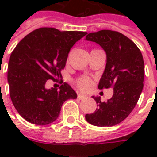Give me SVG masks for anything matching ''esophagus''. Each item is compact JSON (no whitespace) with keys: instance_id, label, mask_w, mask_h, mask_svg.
<instances>
[{"instance_id":"esophagus-1","label":"esophagus","mask_w":157,"mask_h":157,"mask_svg":"<svg viewBox=\"0 0 157 157\" xmlns=\"http://www.w3.org/2000/svg\"><path fill=\"white\" fill-rule=\"evenodd\" d=\"M77 98L80 99V100H82V99L86 98V96L82 95V94H78V95H77Z\"/></svg>"}]
</instances>
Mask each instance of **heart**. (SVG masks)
I'll use <instances>...</instances> for the list:
<instances>
[{
  "mask_svg": "<svg viewBox=\"0 0 157 157\" xmlns=\"http://www.w3.org/2000/svg\"><path fill=\"white\" fill-rule=\"evenodd\" d=\"M75 84L82 91H86L90 89L92 85V80L88 76H82L75 81Z\"/></svg>",
  "mask_w": 157,
  "mask_h": 157,
  "instance_id": "heart-1",
  "label": "heart"
}]
</instances>
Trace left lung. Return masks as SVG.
Masks as SVG:
<instances>
[{
    "label": "left lung",
    "instance_id": "1",
    "mask_svg": "<svg viewBox=\"0 0 157 157\" xmlns=\"http://www.w3.org/2000/svg\"><path fill=\"white\" fill-rule=\"evenodd\" d=\"M86 39L98 44L106 52L107 64L98 88L113 87V94L107 102L93 96L98 109L85 118L95 126H114L129 115L141 94L145 75L143 56L135 43L121 33L101 30L90 33Z\"/></svg>",
    "mask_w": 157,
    "mask_h": 157
}]
</instances>
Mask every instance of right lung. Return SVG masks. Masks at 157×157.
Segmentation results:
<instances>
[{
	"label": "right lung",
	"mask_w": 157,
	"mask_h": 157,
	"mask_svg": "<svg viewBox=\"0 0 157 157\" xmlns=\"http://www.w3.org/2000/svg\"><path fill=\"white\" fill-rule=\"evenodd\" d=\"M86 34L82 31H64L40 28L19 42L8 63L7 81L13 105L20 115L33 124L45 125L56 120L63 103L77 95L64 82L47 89L48 80L61 77L72 46Z\"/></svg>",
	"instance_id": "right-lung-1"
}]
</instances>
